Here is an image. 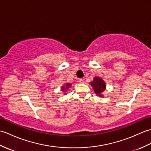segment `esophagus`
Segmentation results:
<instances>
[{
  "label": "esophagus",
  "instance_id": "esophagus-1",
  "mask_svg": "<svg viewBox=\"0 0 151 151\" xmlns=\"http://www.w3.org/2000/svg\"><path fill=\"white\" fill-rule=\"evenodd\" d=\"M78 82L80 83V84H83V83H84V81H83L82 79H79Z\"/></svg>",
  "mask_w": 151,
  "mask_h": 151
}]
</instances>
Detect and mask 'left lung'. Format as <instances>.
<instances>
[{"label": "left lung", "instance_id": "left-lung-1", "mask_svg": "<svg viewBox=\"0 0 151 151\" xmlns=\"http://www.w3.org/2000/svg\"><path fill=\"white\" fill-rule=\"evenodd\" d=\"M90 84L91 87L93 89L95 93L99 97H103L104 95H102L103 92L106 88V82L102 80L100 76H95L93 81L91 82Z\"/></svg>", "mask_w": 151, "mask_h": 151}]
</instances>
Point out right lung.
I'll list each match as a JSON object with an SVG mask.
<instances>
[{"label":"right lung","mask_w":151,"mask_h":151,"mask_svg":"<svg viewBox=\"0 0 151 151\" xmlns=\"http://www.w3.org/2000/svg\"><path fill=\"white\" fill-rule=\"evenodd\" d=\"M72 86V84L71 83H68V82H66L65 83V84H64L63 86H62V87H61V91H62L64 95L66 94V92L68 90V89L71 87Z\"/></svg>","instance_id":"add662e5"}]
</instances>
